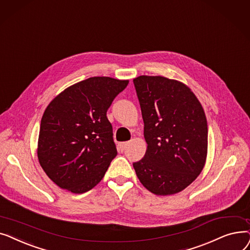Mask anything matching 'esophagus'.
I'll return each instance as SVG.
<instances>
[{
  "instance_id": "obj_1",
  "label": "esophagus",
  "mask_w": 250,
  "mask_h": 250,
  "mask_svg": "<svg viewBox=\"0 0 250 250\" xmlns=\"http://www.w3.org/2000/svg\"><path fill=\"white\" fill-rule=\"evenodd\" d=\"M128 145H129L128 142H121V144H119V150H120L121 152H123L126 149Z\"/></svg>"
}]
</instances>
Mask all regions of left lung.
<instances>
[{"mask_svg":"<svg viewBox=\"0 0 250 250\" xmlns=\"http://www.w3.org/2000/svg\"><path fill=\"white\" fill-rule=\"evenodd\" d=\"M147 144L133 163L139 181L157 195L182 191L203 171L208 123L195 94L184 83L163 76L133 79Z\"/></svg>","mask_w":250,"mask_h":250,"instance_id":"obj_1","label":"left lung"}]
</instances>
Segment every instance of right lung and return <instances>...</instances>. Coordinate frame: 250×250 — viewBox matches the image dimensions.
Instances as JSON below:
<instances>
[{
  "mask_svg": "<svg viewBox=\"0 0 250 250\" xmlns=\"http://www.w3.org/2000/svg\"><path fill=\"white\" fill-rule=\"evenodd\" d=\"M128 80L90 77L69 86L42 115L38 158L62 189L84 193L103 179L117 156L106 111Z\"/></svg>",
  "mask_w": 250,
  "mask_h": 250,
  "instance_id": "right-lung-1",
  "label": "right lung"
}]
</instances>
